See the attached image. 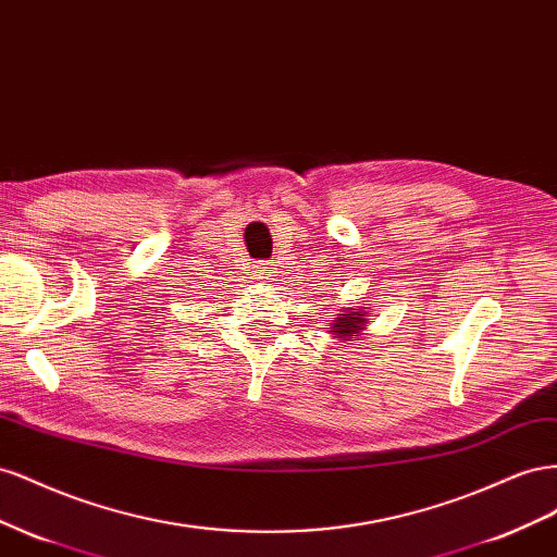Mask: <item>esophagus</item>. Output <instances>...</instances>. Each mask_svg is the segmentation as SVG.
Wrapping results in <instances>:
<instances>
[{
  "mask_svg": "<svg viewBox=\"0 0 557 557\" xmlns=\"http://www.w3.org/2000/svg\"><path fill=\"white\" fill-rule=\"evenodd\" d=\"M253 268H257L253 273L259 275V280H273V265L270 263H257Z\"/></svg>",
  "mask_w": 557,
  "mask_h": 557,
  "instance_id": "esophagus-1",
  "label": "esophagus"
}]
</instances>
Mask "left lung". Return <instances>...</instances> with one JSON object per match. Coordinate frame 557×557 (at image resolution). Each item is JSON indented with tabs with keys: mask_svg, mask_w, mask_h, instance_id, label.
<instances>
[{
	"mask_svg": "<svg viewBox=\"0 0 557 557\" xmlns=\"http://www.w3.org/2000/svg\"><path fill=\"white\" fill-rule=\"evenodd\" d=\"M369 317L371 312L363 310L361 306H352L341 310L336 317H331V338H336L338 343H349V341H359L363 329L369 326Z\"/></svg>",
	"mask_w": 557,
	"mask_h": 557,
	"instance_id": "left-lung-1",
	"label": "left lung"
}]
</instances>
